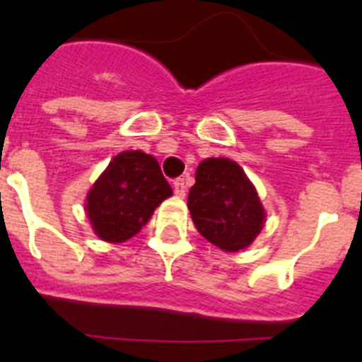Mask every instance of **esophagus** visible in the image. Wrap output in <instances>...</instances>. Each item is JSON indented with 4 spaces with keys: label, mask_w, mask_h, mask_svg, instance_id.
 Listing matches in <instances>:
<instances>
[{
    "label": "esophagus",
    "mask_w": 362,
    "mask_h": 362,
    "mask_svg": "<svg viewBox=\"0 0 362 362\" xmlns=\"http://www.w3.org/2000/svg\"><path fill=\"white\" fill-rule=\"evenodd\" d=\"M187 188H188L187 179H185V177L175 179V181H174V192H175V196H179V197H185V196H187Z\"/></svg>",
    "instance_id": "34e87169"
}]
</instances>
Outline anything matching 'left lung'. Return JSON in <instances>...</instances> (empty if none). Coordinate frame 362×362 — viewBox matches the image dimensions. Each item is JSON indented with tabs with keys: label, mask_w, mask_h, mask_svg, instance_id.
Returning <instances> with one entry per match:
<instances>
[{
	"label": "left lung",
	"mask_w": 362,
	"mask_h": 362,
	"mask_svg": "<svg viewBox=\"0 0 362 362\" xmlns=\"http://www.w3.org/2000/svg\"><path fill=\"white\" fill-rule=\"evenodd\" d=\"M188 210L201 235L225 252L252 245L267 217L245 170L226 158L199 163L196 185L188 194Z\"/></svg>",
	"instance_id": "obj_1"
}]
</instances>
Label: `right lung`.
<instances>
[{
    "mask_svg": "<svg viewBox=\"0 0 362 362\" xmlns=\"http://www.w3.org/2000/svg\"><path fill=\"white\" fill-rule=\"evenodd\" d=\"M172 196L156 158L127 150L112 159L86 196L85 210L98 238L123 243L148 223L153 210Z\"/></svg>",
    "mask_w": 362,
    "mask_h": 362,
    "instance_id": "add662e5",
    "label": "right lung"
}]
</instances>
